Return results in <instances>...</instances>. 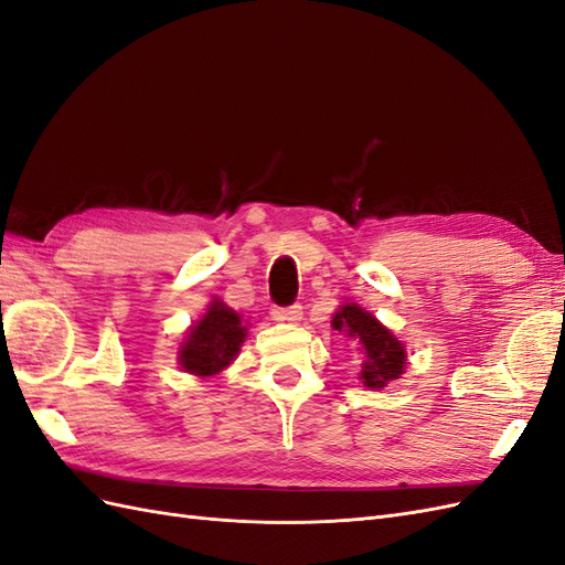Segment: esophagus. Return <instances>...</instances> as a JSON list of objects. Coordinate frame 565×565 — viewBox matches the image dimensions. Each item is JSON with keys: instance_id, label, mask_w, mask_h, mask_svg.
I'll list each match as a JSON object with an SVG mask.
<instances>
[{"instance_id": "34e87169", "label": "esophagus", "mask_w": 565, "mask_h": 565, "mask_svg": "<svg viewBox=\"0 0 565 565\" xmlns=\"http://www.w3.org/2000/svg\"><path fill=\"white\" fill-rule=\"evenodd\" d=\"M301 306L299 303H292V306H280V309H276V318L282 320V322H299L301 320Z\"/></svg>"}]
</instances>
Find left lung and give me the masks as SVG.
<instances>
[{
  "label": "left lung",
  "instance_id": "1",
  "mask_svg": "<svg viewBox=\"0 0 565 565\" xmlns=\"http://www.w3.org/2000/svg\"><path fill=\"white\" fill-rule=\"evenodd\" d=\"M332 328L355 337L365 349L361 380L370 388H382L391 380H398L405 367V349L384 324L358 303H344L332 318Z\"/></svg>",
  "mask_w": 565,
  "mask_h": 565
}]
</instances>
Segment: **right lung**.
<instances>
[{
	"label": "right lung",
	"mask_w": 565,
	"mask_h": 565,
	"mask_svg": "<svg viewBox=\"0 0 565 565\" xmlns=\"http://www.w3.org/2000/svg\"><path fill=\"white\" fill-rule=\"evenodd\" d=\"M245 330L241 316L226 303L214 301L183 341L179 351L181 367L198 377H212L235 361L245 341Z\"/></svg>",
	"instance_id": "right-lung-1"
}]
</instances>
